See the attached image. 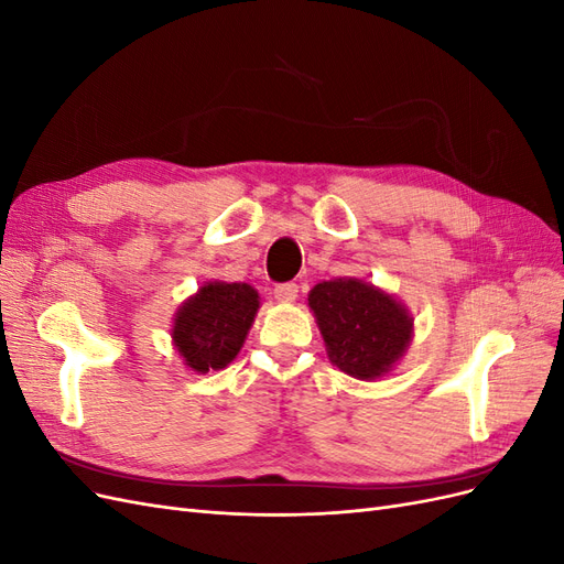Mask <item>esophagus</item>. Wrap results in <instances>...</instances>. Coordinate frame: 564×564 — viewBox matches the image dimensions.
<instances>
[{"label":"esophagus","instance_id":"34e87169","mask_svg":"<svg viewBox=\"0 0 564 564\" xmlns=\"http://www.w3.org/2000/svg\"><path fill=\"white\" fill-rule=\"evenodd\" d=\"M296 296H299V286L294 282H286V284H278L275 286V299L280 303H292V301H296Z\"/></svg>","mask_w":564,"mask_h":564}]
</instances>
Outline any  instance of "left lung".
<instances>
[{
    "mask_svg": "<svg viewBox=\"0 0 564 564\" xmlns=\"http://www.w3.org/2000/svg\"><path fill=\"white\" fill-rule=\"evenodd\" d=\"M308 308L332 365L360 381L390 373L414 338V317L406 305L381 286L357 278L315 284Z\"/></svg>",
    "mask_w": 564,
    "mask_h": 564,
    "instance_id": "1",
    "label": "left lung"
}]
</instances>
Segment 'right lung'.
I'll use <instances>...</instances> for the list:
<instances>
[{
  "mask_svg": "<svg viewBox=\"0 0 564 564\" xmlns=\"http://www.w3.org/2000/svg\"><path fill=\"white\" fill-rule=\"evenodd\" d=\"M259 308V292L247 282H204L174 315L172 344L183 365L195 373L226 369L242 350Z\"/></svg>",
  "mask_w": 564,
  "mask_h": 564,
  "instance_id": "1",
  "label": "right lung"
}]
</instances>
